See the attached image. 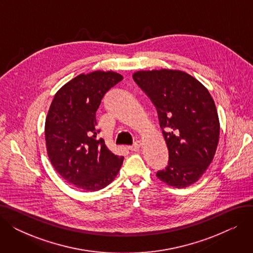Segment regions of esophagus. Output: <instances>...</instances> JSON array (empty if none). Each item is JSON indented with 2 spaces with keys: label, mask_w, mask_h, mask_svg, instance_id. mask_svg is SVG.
<instances>
[{
  "label": "esophagus",
  "mask_w": 253,
  "mask_h": 253,
  "mask_svg": "<svg viewBox=\"0 0 253 253\" xmlns=\"http://www.w3.org/2000/svg\"><path fill=\"white\" fill-rule=\"evenodd\" d=\"M139 148H140V142H139V141H136V142H134L132 145H130L129 150L132 151V152H136V151L139 150Z\"/></svg>",
  "instance_id": "esophagus-1"
}]
</instances>
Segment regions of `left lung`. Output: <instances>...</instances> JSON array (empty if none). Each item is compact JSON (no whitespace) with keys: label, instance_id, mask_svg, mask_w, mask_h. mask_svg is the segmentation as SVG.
<instances>
[{"label":"left lung","instance_id":"obj_1","mask_svg":"<svg viewBox=\"0 0 253 253\" xmlns=\"http://www.w3.org/2000/svg\"><path fill=\"white\" fill-rule=\"evenodd\" d=\"M135 83L155 104L169 160L157 176L175 188H185L200 178L214 157L219 121L208 90L180 71H140Z\"/></svg>","mask_w":253,"mask_h":253}]
</instances>
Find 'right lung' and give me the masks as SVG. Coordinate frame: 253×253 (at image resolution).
Returning a JSON list of instances; mask_svg holds the SVG:
<instances>
[{
	"label": "right lung",
	"mask_w": 253,
	"mask_h": 253,
	"mask_svg": "<svg viewBox=\"0 0 253 253\" xmlns=\"http://www.w3.org/2000/svg\"><path fill=\"white\" fill-rule=\"evenodd\" d=\"M123 77L114 72L79 75L55 94L46 118L45 139L51 164L74 187L94 192L110 184L124 157L113 154L96 128L102 97Z\"/></svg>",
	"instance_id": "add662e5"
}]
</instances>
